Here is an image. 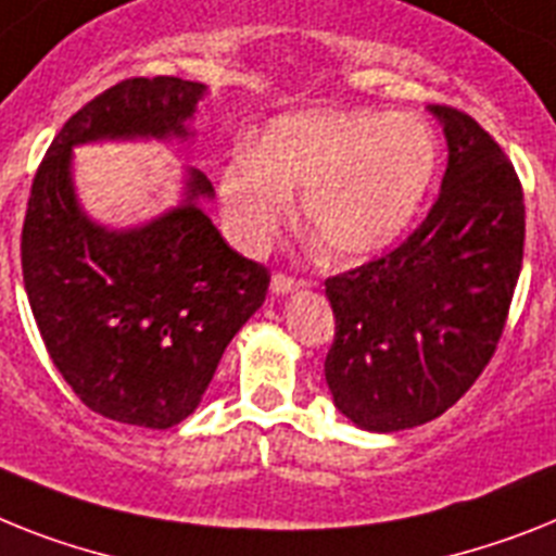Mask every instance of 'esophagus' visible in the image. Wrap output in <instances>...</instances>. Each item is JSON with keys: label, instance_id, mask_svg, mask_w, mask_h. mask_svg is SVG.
<instances>
[{"label": "esophagus", "instance_id": "obj_1", "mask_svg": "<svg viewBox=\"0 0 556 556\" xmlns=\"http://www.w3.org/2000/svg\"><path fill=\"white\" fill-rule=\"evenodd\" d=\"M302 282H296L293 277H288V274H274L270 277V293H277V296H286V293L296 291Z\"/></svg>", "mask_w": 556, "mask_h": 556}]
</instances>
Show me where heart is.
Masks as SVG:
<instances>
[{
    "instance_id": "heart-1",
    "label": "heart",
    "mask_w": 556,
    "mask_h": 556,
    "mask_svg": "<svg viewBox=\"0 0 556 556\" xmlns=\"http://www.w3.org/2000/svg\"><path fill=\"white\" fill-rule=\"evenodd\" d=\"M438 166L427 124L387 112H300L220 172L231 235L256 249L291 220L293 191L325 254L358 263L390 249L421 208Z\"/></svg>"
}]
</instances>
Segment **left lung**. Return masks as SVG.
I'll list each match as a JSON object with an SVG mask.
<instances>
[{"label": "left lung", "instance_id": "obj_1", "mask_svg": "<svg viewBox=\"0 0 556 556\" xmlns=\"http://www.w3.org/2000/svg\"><path fill=\"white\" fill-rule=\"evenodd\" d=\"M429 112L450 149L435 206L399 249L325 282L336 316L325 379L336 409L367 432L432 421L475 384L523 265L515 166L466 112Z\"/></svg>", "mask_w": 556, "mask_h": 556}]
</instances>
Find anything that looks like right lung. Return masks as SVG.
Masks as SVG:
<instances>
[{
  "mask_svg": "<svg viewBox=\"0 0 556 556\" xmlns=\"http://www.w3.org/2000/svg\"><path fill=\"white\" fill-rule=\"evenodd\" d=\"M206 84L127 78L73 115L33 177L22 274L33 319L73 393L110 421L169 429L206 393L223 350L268 293V270L237 254L200 208L208 177L186 169L184 200L132 228L101 226L73 184V147L189 141Z\"/></svg>",
  "mask_w": 556,
  "mask_h": 556,
  "instance_id": "obj_1",
  "label": "right lung"
}]
</instances>
